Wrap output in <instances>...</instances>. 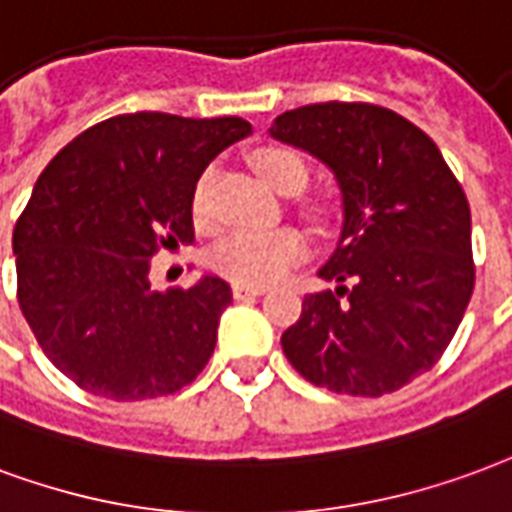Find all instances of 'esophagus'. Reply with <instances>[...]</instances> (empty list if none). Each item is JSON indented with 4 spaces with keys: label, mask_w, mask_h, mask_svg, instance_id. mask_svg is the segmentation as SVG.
<instances>
[{
    "label": "esophagus",
    "mask_w": 512,
    "mask_h": 512,
    "mask_svg": "<svg viewBox=\"0 0 512 512\" xmlns=\"http://www.w3.org/2000/svg\"><path fill=\"white\" fill-rule=\"evenodd\" d=\"M264 292H267L264 286H253V283H234V286H231L234 300H251V297H261Z\"/></svg>",
    "instance_id": "34e87169"
}]
</instances>
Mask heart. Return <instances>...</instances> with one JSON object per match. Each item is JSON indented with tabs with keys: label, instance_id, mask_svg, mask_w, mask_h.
Returning a JSON list of instances; mask_svg holds the SVG:
<instances>
[{
	"label": "heart",
	"instance_id": "1",
	"mask_svg": "<svg viewBox=\"0 0 512 512\" xmlns=\"http://www.w3.org/2000/svg\"><path fill=\"white\" fill-rule=\"evenodd\" d=\"M253 166L259 171V177L278 193L289 188H302L305 177H308L305 163L294 155L292 149L283 147H267L256 152ZM207 196H210V174H204L193 190V215L199 223H204L210 215ZM302 256H305V240H302L300 231L237 229L215 242L210 264L231 281L261 286V283L278 281L283 272L289 270L294 261H300Z\"/></svg>",
	"mask_w": 512,
	"mask_h": 512
}]
</instances>
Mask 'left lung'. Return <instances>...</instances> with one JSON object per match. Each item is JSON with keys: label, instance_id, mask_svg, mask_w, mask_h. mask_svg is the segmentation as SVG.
Wrapping results in <instances>:
<instances>
[{"label": "left lung", "instance_id": "8db88e82", "mask_svg": "<svg viewBox=\"0 0 512 512\" xmlns=\"http://www.w3.org/2000/svg\"><path fill=\"white\" fill-rule=\"evenodd\" d=\"M270 136L335 174L343 226L319 278L281 335L297 374L324 390L379 398L431 371L475 289L464 190L423 130L371 103L286 111Z\"/></svg>", "mask_w": 512, "mask_h": 512}]
</instances>
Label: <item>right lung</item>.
<instances>
[{
	"label": "right lung",
	"instance_id": "1",
	"mask_svg": "<svg viewBox=\"0 0 512 512\" xmlns=\"http://www.w3.org/2000/svg\"><path fill=\"white\" fill-rule=\"evenodd\" d=\"M240 117L119 114L48 163L13 231L18 305L40 349L87 393L144 401L182 390L210 363L229 283L204 275L160 294L149 261L193 242L196 182Z\"/></svg>",
	"mask_w": 512,
	"mask_h": 512
}]
</instances>
